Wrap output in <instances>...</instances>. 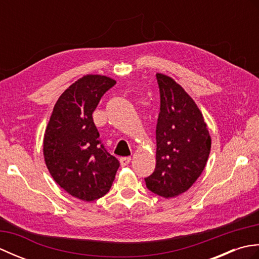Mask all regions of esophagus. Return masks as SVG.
<instances>
[{"instance_id": "obj_1", "label": "esophagus", "mask_w": 259, "mask_h": 259, "mask_svg": "<svg viewBox=\"0 0 259 259\" xmlns=\"http://www.w3.org/2000/svg\"><path fill=\"white\" fill-rule=\"evenodd\" d=\"M130 161H131V157H122V158H120V164L122 167L126 166V164H128Z\"/></svg>"}]
</instances>
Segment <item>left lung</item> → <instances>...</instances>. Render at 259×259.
Wrapping results in <instances>:
<instances>
[{"label":"left lung","instance_id":"1","mask_svg":"<svg viewBox=\"0 0 259 259\" xmlns=\"http://www.w3.org/2000/svg\"><path fill=\"white\" fill-rule=\"evenodd\" d=\"M160 112L156 128V169L147 188L164 198L177 197L196 183L210 153L211 138L192 98L170 76L157 73Z\"/></svg>","mask_w":259,"mask_h":259}]
</instances>
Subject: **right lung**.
Masks as SVG:
<instances>
[{
    "label": "right lung",
    "mask_w": 259,
    "mask_h": 259,
    "mask_svg": "<svg viewBox=\"0 0 259 259\" xmlns=\"http://www.w3.org/2000/svg\"><path fill=\"white\" fill-rule=\"evenodd\" d=\"M114 84L115 80L100 74L75 81L58 99L43 138V156L52 178L83 201L106 195L120 166L101 145L92 119L101 97Z\"/></svg>",
    "instance_id": "obj_1"
}]
</instances>
